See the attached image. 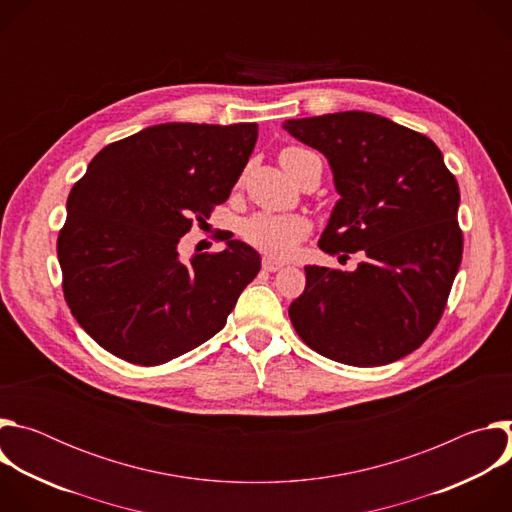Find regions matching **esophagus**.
Masks as SVG:
<instances>
[{"mask_svg": "<svg viewBox=\"0 0 512 512\" xmlns=\"http://www.w3.org/2000/svg\"><path fill=\"white\" fill-rule=\"evenodd\" d=\"M261 263H263V269H267V271H277V269H281L285 265L283 261H277V259L269 257V255H265Z\"/></svg>", "mask_w": 512, "mask_h": 512, "instance_id": "esophagus-1", "label": "esophagus"}]
</instances>
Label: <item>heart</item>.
<instances>
[{
    "mask_svg": "<svg viewBox=\"0 0 512 512\" xmlns=\"http://www.w3.org/2000/svg\"><path fill=\"white\" fill-rule=\"evenodd\" d=\"M308 150L300 148H287L281 152L279 160L285 162L287 158H296L306 154ZM243 239L253 245L255 249L267 253L269 257L285 259L294 255L298 243L308 233V223L300 216L294 214H271V212H257L245 218L241 225Z\"/></svg>",
    "mask_w": 512,
    "mask_h": 512,
    "instance_id": "1",
    "label": "heart"
}]
</instances>
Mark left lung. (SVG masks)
<instances>
[{
    "mask_svg": "<svg viewBox=\"0 0 512 512\" xmlns=\"http://www.w3.org/2000/svg\"><path fill=\"white\" fill-rule=\"evenodd\" d=\"M283 129L326 156L340 194L320 249L362 253L354 271L306 265L291 324L312 350L354 367L407 356L440 322L462 261L460 188L440 148L367 111Z\"/></svg>",
    "mask_w": 512,
    "mask_h": 512,
    "instance_id": "8db88e82",
    "label": "left lung"
}]
</instances>
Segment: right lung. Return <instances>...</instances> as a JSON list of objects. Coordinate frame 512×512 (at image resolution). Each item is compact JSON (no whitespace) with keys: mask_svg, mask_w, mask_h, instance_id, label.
I'll return each mask as SVG.
<instances>
[{"mask_svg":"<svg viewBox=\"0 0 512 512\" xmlns=\"http://www.w3.org/2000/svg\"><path fill=\"white\" fill-rule=\"evenodd\" d=\"M255 141L257 123L152 125L109 143L72 186L56 245L64 300L105 350L154 367L223 330L259 253L227 237L182 261L178 243L229 198Z\"/></svg>","mask_w":512,"mask_h":512,"instance_id":"right-lung-1","label":"right lung"}]
</instances>
